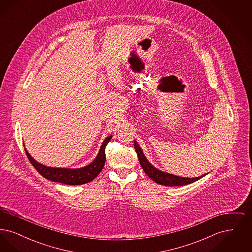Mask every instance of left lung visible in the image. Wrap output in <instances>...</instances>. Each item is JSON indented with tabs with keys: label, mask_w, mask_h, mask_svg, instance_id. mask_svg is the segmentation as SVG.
<instances>
[{
	"label": "left lung",
	"mask_w": 252,
	"mask_h": 252,
	"mask_svg": "<svg viewBox=\"0 0 252 252\" xmlns=\"http://www.w3.org/2000/svg\"><path fill=\"white\" fill-rule=\"evenodd\" d=\"M134 147L135 150L137 152L139 161L142 165V167L144 169L145 174L151 179L154 180L156 183H158L160 185H164V186H183V185H187L192 183L196 180H200L201 178H203L205 175L198 177V178H181L179 176H174L171 174H167L164 172H161L159 170H158L157 168L154 167L153 165H151V163L146 159V158L144 157V153L140 147V145L137 144L136 141H134Z\"/></svg>",
	"instance_id": "1"
}]
</instances>
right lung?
Listing matches in <instances>:
<instances>
[{"instance_id": "add662e5", "label": "right lung", "mask_w": 252, "mask_h": 252, "mask_svg": "<svg viewBox=\"0 0 252 252\" xmlns=\"http://www.w3.org/2000/svg\"><path fill=\"white\" fill-rule=\"evenodd\" d=\"M111 137L112 136H108V138L104 141L95 159L91 164L85 167L78 168V169L48 167V166L42 165L30 156L25 148L24 149L31 164L43 178L51 181L60 182L67 185H81L94 180L102 171L106 162L105 149L108 142L110 141Z\"/></svg>"}]
</instances>
